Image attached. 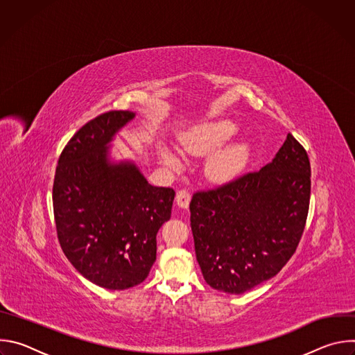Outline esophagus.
Returning a JSON list of instances; mask_svg holds the SVG:
<instances>
[{
  "instance_id": "esophagus-1",
  "label": "esophagus",
  "mask_w": 355,
  "mask_h": 355,
  "mask_svg": "<svg viewBox=\"0 0 355 355\" xmlns=\"http://www.w3.org/2000/svg\"><path fill=\"white\" fill-rule=\"evenodd\" d=\"M189 200H191V195H189V192H188L187 189H180V191L177 192L175 202H177L178 208L187 209L188 205H189Z\"/></svg>"
}]
</instances>
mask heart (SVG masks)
I'll return each mask as SVG.
<instances>
[{
    "mask_svg": "<svg viewBox=\"0 0 355 355\" xmlns=\"http://www.w3.org/2000/svg\"><path fill=\"white\" fill-rule=\"evenodd\" d=\"M236 132L237 125L230 119L207 121L195 125L191 130L184 133L181 137V146L187 155L196 157L208 156L226 140H229ZM160 155L167 167L173 170L181 168L180 160L171 151H168L167 148H162ZM250 156L251 146L248 141L239 140L229 143L214 155H211L205 166V174L212 182H227L237 177L245 168Z\"/></svg>",
    "mask_w": 355,
    "mask_h": 355,
    "instance_id": "heart-1",
    "label": "heart"
}]
</instances>
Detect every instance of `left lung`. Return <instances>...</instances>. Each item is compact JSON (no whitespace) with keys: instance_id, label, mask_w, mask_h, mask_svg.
<instances>
[{"instance_id":"left-lung-1","label":"left lung","mask_w":355,"mask_h":355,"mask_svg":"<svg viewBox=\"0 0 355 355\" xmlns=\"http://www.w3.org/2000/svg\"><path fill=\"white\" fill-rule=\"evenodd\" d=\"M311 163L288 133L271 163L189 204L196 261L208 285L240 295L275 277L305 229Z\"/></svg>"}]
</instances>
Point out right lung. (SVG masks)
Listing matches in <instances>:
<instances>
[{
	"instance_id": "right-lung-1",
	"label": "right lung",
	"mask_w": 355,
	"mask_h": 355,
	"mask_svg": "<svg viewBox=\"0 0 355 355\" xmlns=\"http://www.w3.org/2000/svg\"><path fill=\"white\" fill-rule=\"evenodd\" d=\"M135 116L111 111L84 125L64 147L53 184L63 252L84 278L112 291L147 278L175 196L150 185L133 160L112 156L111 143Z\"/></svg>"
}]
</instances>
